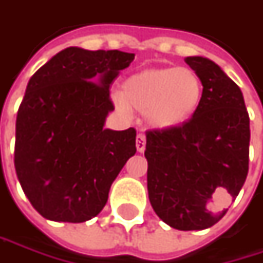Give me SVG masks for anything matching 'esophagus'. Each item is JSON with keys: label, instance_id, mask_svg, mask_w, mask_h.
Masks as SVG:
<instances>
[{"label": "esophagus", "instance_id": "esophagus-1", "mask_svg": "<svg viewBox=\"0 0 263 263\" xmlns=\"http://www.w3.org/2000/svg\"><path fill=\"white\" fill-rule=\"evenodd\" d=\"M146 149V135L144 134H138L137 135V151L138 152H144Z\"/></svg>", "mask_w": 263, "mask_h": 263}]
</instances>
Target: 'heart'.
Returning <instances> with one entry per match:
<instances>
[{
	"instance_id": "heart-1",
	"label": "heart",
	"mask_w": 263,
	"mask_h": 263,
	"mask_svg": "<svg viewBox=\"0 0 263 263\" xmlns=\"http://www.w3.org/2000/svg\"><path fill=\"white\" fill-rule=\"evenodd\" d=\"M203 83L190 67H152L132 73L122 91L112 95L123 114L131 108L144 112L147 123L156 129H175L188 123L200 108Z\"/></svg>"
}]
</instances>
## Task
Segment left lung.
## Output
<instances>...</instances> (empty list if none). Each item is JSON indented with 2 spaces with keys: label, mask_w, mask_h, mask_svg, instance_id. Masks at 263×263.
Instances as JSON below:
<instances>
[{
  "label": "left lung",
  "mask_w": 263,
  "mask_h": 263,
  "mask_svg": "<svg viewBox=\"0 0 263 263\" xmlns=\"http://www.w3.org/2000/svg\"><path fill=\"white\" fill-rule=\"evenodd\" d=\"M203 83L196 116L175 129L146 132L147 191L156 215L178 230H203L218 223L249 173L250 117L241 88L218 64L186 57Z\"/></svg>",
  "instance_id": "left-lung-1"
}]
</instances>
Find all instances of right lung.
<instances>
[{
  "label": "right lung",
  "instance_id": "add662e5",
  "mask_svg": "<svg viewBox=\"0 0 263 263\" xmlns=\"http://www.w3.org/2000/svg\"><path fill=\"white\" fill-rule=\"evenodd\" d=\"M134 57L70 46L30 78L16 117L14 168L42 217L66 223L96 217L135 155L134 128H104L114 109L109 85Z\"/></svg>",
  "mask_w": 263,
  "mask_h": 263
}]
</instances>
